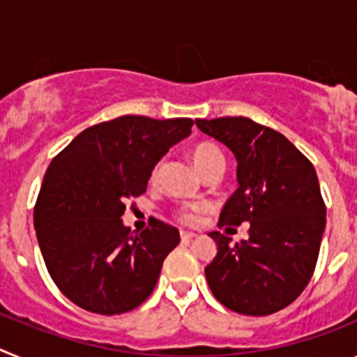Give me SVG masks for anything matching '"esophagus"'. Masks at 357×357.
Masks as SVG:
<instances>
[{
	"instance_id": "1",
	"label": "esophagus",
	"mask_w": 357,
	"mask_h": 357,
	"mask_svg": "<svg viewBox=\"0 0 357 357\" xmlns=\"http://www.w3.org/2000/svg\"><path fill=\"white\" fill-rule=\"evenodd\" d=\"M181 238H182V241H184V243H189L191 239L197 238V234H195V232H185V230H182Z\"/></svg>"
}]
</instances>
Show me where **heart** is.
<instances>
[{
  "label": "heart",
  "instance_id": "heart-1",
  "mask_svg": "<svg viewBox=\"0 0 357 357\" xmlns=\"http://www.w3.org/2000/svg\"><path fill=\"white\" fill-rule=\"evenodd\" d=\"M191 160H193L195 168H197L198 173L202 175V173L206 172L207 168H211L213 164L223 162V155H222V151L218 150L216 146H213V144L202 143L193 148V151H191ZM181 220H184V222L188 223L195 222V220H197V209L184 211V213L181 214Z\"/></svg>",
  "mask_w": 357,
  "mask_h": 357
}]
</instances>
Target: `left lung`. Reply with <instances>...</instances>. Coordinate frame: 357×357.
<instances>
[{
	"label": "left lung",
	"instance_id": "left-lung-1",
	"mask_svg": "<svg viewBox=\"0 0 357 357\" xmlns=\"http://www.w3.org/2000/svg\"><path fill=\"white\" fill-rule=\"evenodd\" d=\"M204 134L238 160L236 193L220 225L250 223L248 239L211 232L218 254L206 277L218 302L236 313L264 317L304 291L317 266L326 229V204L313 164L284 135L248 118L197 119Z\"/></svg>",
	"mask_w": 357,
	"mask_h": 357
}]
</instances>
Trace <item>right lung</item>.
I'll return each instance as SVG.
<instances>
[{"instance_id":"add662e5","label":"right lung","mask_w":357,"mask_h":357,"mask_svg":"<svg viewBox=\"0 0 357 357\" xmlns=\"http://www.w3.org/2000/svg\"><path fill=\"white\" fill-rule=\"evenodd\" d=\"M193 125L189 118L121 116L85 128L50 162L33 209L37 241L53 282L85 311L127 313L155 288L181 234L155 218L134 234L121 216Z\"/></svg>"}]
</instances>
